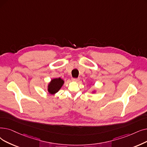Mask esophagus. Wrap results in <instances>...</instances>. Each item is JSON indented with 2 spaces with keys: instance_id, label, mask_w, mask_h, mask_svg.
I'll use <instances>...</instances> for the list:
<instances>
[{
  "instance_id": "34e87169",
  "label": "esophagus",
  "mask_w": 147,
  "mask_h": 147,
  "mask_svg": "<svg viewBox=\"0 0 147 147\" xmlns=\"http://www.w3.org/2000/svg\"><path fill=\"white\" fill-rule=\"evenodd\" d=\"M71 80H72L73 81L78 82V81H79V80H80V79H79V78H72V79H71Z\"/></svg>"
}]
</instances>
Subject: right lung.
<instances>
[{
  "instance_id": "add662e5",
  "label": "right lung",
  "mask_w": 147,
  "mask_h": 147,
  "mask_svg": "<svg viewBox=\"0 0 147 147\" xmlns=\"http://www.w3.org/2000/svg\"><path fill=\"white\" fill-rule=\"evenodd\" d=\"M63 80L61 78L52 80L48 86V91L50 94H53L58 92L63 84Z\"/></svg>"
}]
</instances>
